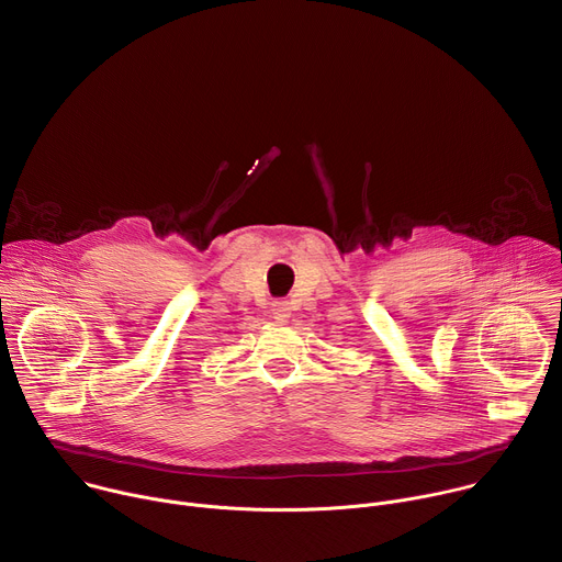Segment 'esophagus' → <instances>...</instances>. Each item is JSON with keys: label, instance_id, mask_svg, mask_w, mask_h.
<instances>
[{"label": "esophagus", "instance_id": "obj_1", "mask_svg": "<svg viewBox=\"0 0 562 562\" xmlns=\"http://www.w3.org/2000/svg\"><path fill=\"white\" fill-rule=\"evenodd\" d=\"M271 313H273L276 319H280V323H286V319L291 317V302H286V300H276V302L271 304Z\"/></svg>", "mask_w": 562, "mask_h": 562}]
</instances>
